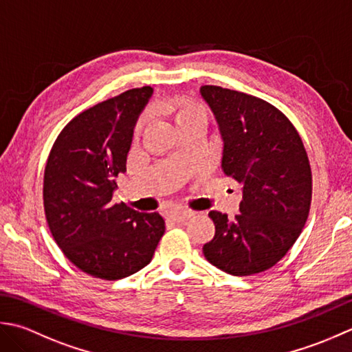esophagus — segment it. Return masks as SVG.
Instances as JSON below:
<instances>
[{
  "mask_svg": "<svg viewBox=\"0 0 352 352\" xmlns=\"http://www.w3.org/2000/svg\"><path fill=\"white\" fill-rule=\"evenodd\" d=\"M191 216H192V212H191V211H185V210H181V211H173V212H170V214H168L170 220L176 221V223H184V221H185V220H188Z\"/></svg>",
  "mask_w": 352,
  "mask_h": 352,
  "instance_id": "obj_1",
  "label": "esophagus"
}]
</instances>
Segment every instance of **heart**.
Listing matches in <instances>:
<instances>
[{
    "label": "heart",
    "instance_id": "1",
    "mask_svg": "<svg viewBox=\"0 0 352 352\" xmlns=\"http://www.w3.org/2000/svg\"><path fill=\"white\" fill-rule=\"evenodd\" d=\"M170 113L173 116L176 124L182 123V121L195 120V118L206 121L205 107L202 104L192 102V100H188V98H182V100H177V102H175V103H171ZM141 124H142V121H141Z\"/></svg>",
    "mask_w": 352,
    "mask_h": 352
}]
</instances>
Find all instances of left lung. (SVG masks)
I'll return each mask as SVG.
<instances>
[{
  "label": "left lung",
  "mask_w": 352,
  "mask_h": 352,
  "mask_svg": "<svg viewBox=\"0 0 352 352\" xmlns=\"http://www.w3.org/2000/svg\"><path fill=\"white\" fill-rule=\"evenodd\" d=\"M200 96L223 140L221 171L243 185L240 214L210 211L216 234L204 255L234 276L267 270L295 245L311 204V168L283 112L245 92L205 85Z\"/></svg>",
  "instance_id": "obj_1"
}]
</instances>
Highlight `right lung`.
<instances>
[{
    "label": "right lung",
    "mask_w": 352,
    "mask_h": 352,
    "mask_svg": "<svg viewBox=\"0 0 352 352\" xmlns=\"http://www.w3.org/2000/svg\"><path fill=\"white\" fill-rule=\"evenodd\" d=\"M152 96L153 88L142 86L78 113L57 136L45 166L44 208L53 239L74 266L107 281L146 267L166 231L157 212L112 202L136 121Z\"/></svg>",
    "instance_id": "add662e5"
}]
</instances>
